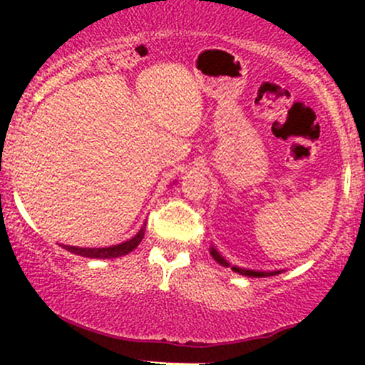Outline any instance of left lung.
Segmentation results:
<instances>
[{
  "label": "left lung",
  "instance_id": "obj_1",
  "mask_svg": "<svg viewBox=\"0 0 365 365\" xmlns=\"http://www.w3.org/2000/svg\"><path fill=\"white\" fill-rule=\"evenodd\" d=\"M211 254L212 257H215L216 262H220L221 266H230L228 262L225 261L223 257H221L220 254L216 252V249L212 247L211 249ZM232 269L235 271V273H240L244 276H250V278H267V276H274V274H279V271H269V273H266V271H252V269H244V267H237V266H232Z\"/></svg>",
  "mask_w": 365,
  "mask_h": 365
}]
</instances>
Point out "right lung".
Instances as JSON below:
<instances>
[{
  "label": "right lung",
  "mask_w": 365,
  "mask_h": 365,
  "mask_svg": "<svg viewBox=\"0 0 365 365\" xmlns=\"http://www.w3.org/2000/svg\"><path fill=\"white\" fill-rule=\"evenodd\" d=\"M145 233V225L142 226L140 232L135 237H132L130 240L123 242L120 245H111V247H101V249H92V247H72V245H63V249H66L68 252L75 255H82V257H91V259H115L121 257V255L132 252L137 245L140 244L142 238Z\"/></svg>",
  "instance_id": "right-lung-1"
}]
</instances>
